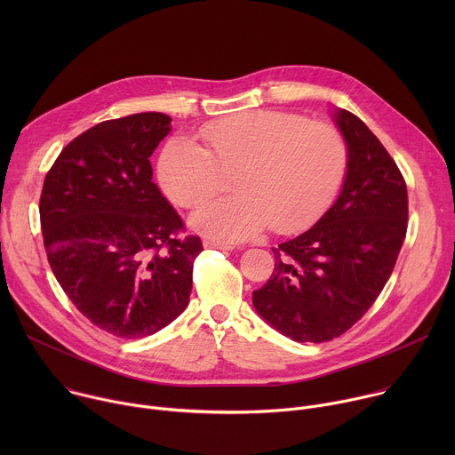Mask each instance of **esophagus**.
Segmentation results:
<instances>
[{
    "label": "esophagus",
    "instance_id": "1",
    "mask_svg": "<svg viewBox=\"0 0 455 455\" xmlns=\"http://www.w3.org/2000/svg\"><path fill=\"white\" fill-rule=\"evenodd\" d=\"M204 244H205V248H218V250H234V248H235L234 244H228V243H216V241H205Z\"/></svg>",
    "mask_w": 455,
    "mask_h": 455
}]
</instances>
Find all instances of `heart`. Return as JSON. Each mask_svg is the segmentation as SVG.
Here are the masks:
<instances>
[{
  "label": "heart",
  "mask_w": 455,
  "mask_h": 455,
  "mask_svg": "<svg viewBox=\"0 0 455 455\" xmlns=\"http://www.w3.org/2000/svg\"><path fill=\"white\" fill-rule=\"evenodd\" d=\"M205 149L176 139L160 156L167 196L200 209L234 176L237 194L192 216L211 237L239 241L267 225L290 234L316 221L330 207L347 171V144L328 122L290 111L255 109L204 127Z\"/></svg>",
  "instance_id": "1"
}]
</instances>
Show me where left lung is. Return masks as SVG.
Segmentation results:
<instances>
[{
  "label": "left lung",
  "instance_id": "left-lung-1",
  "mask_svg": "<svg viewBox=\"0 0 455 455\" xmlns=\"http://www.w3.org/2000/svg\"><path fill=\"white\" fill-rule=\"evenodd\" d=\"M337 124L347 144L339 200L309 230L274 250L275 268L251 293L257 313L295 342H328L365 315L402 250L409 198L393 156L351 111Z\"/></svg>",
  "mask_w": 455,
  "mask_h": 455
}]
</instances>
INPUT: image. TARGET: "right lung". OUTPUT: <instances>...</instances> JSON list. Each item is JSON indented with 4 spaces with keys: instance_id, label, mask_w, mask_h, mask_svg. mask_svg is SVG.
Masks as SVG:
<instances>
[{
    "instance_id": "1",
    "label": "right lung",
    "mask_w": 455,
    "mask_h": 455,
    "mask_svg": "<svg viewBox=\"0 0 455 455\" xmlns=\"http://www.w3.org/2000/svg\"><path fill=\"white\" fill-rule=\"evenodd\" d=\"M169 132L171 116L155 111L104 120L60 151L41 190L57 283L93 326L120 339L149 337L187 307L204 250L153 181L149 156Z\"/></svg>"
}]
</instances>
